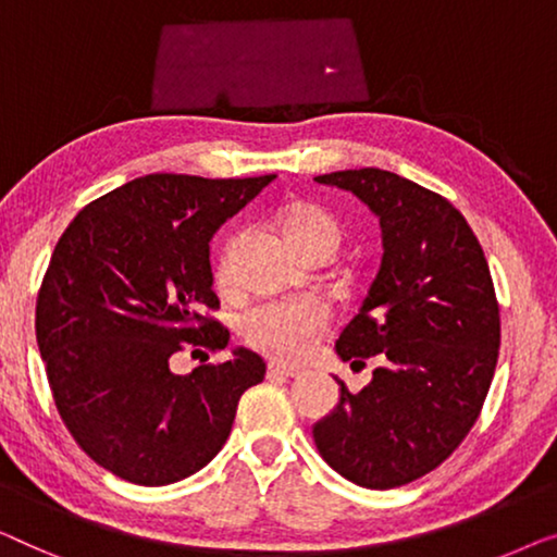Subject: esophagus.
<instances>
[{"instance_id":"1","label":"esophagus","mask_w":557,"mask_h":557,"mask_svg":"<svg viewBox=\"0 0 557 557\" xmlns=\"http://www.w3.org/2000/svg\"><path fill=\"white\" fill-rule=\"evenodd\" d=\"M302 371L293 366H282V363H270L268 366V379H297Z\"/></svg>"}]
</instances>
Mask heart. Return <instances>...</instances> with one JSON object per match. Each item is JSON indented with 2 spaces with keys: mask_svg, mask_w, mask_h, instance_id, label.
<instances>
[{
  "mask_svg": "<svg viewBox=\"0 0 557 557\" xmlns=\"http://www.w3.org/2000/svg\"><path fill=\"white\" fill-rule=\"evenodd\" d=\"M282 230L302 257L325 255L331 260L341 245L338 216L318 203H293L282 211ZM237 237L226 239L216 260V282L226 287L234 272ZM325 327V310L310 300H270L252 305L239 320L242 338L275 360H300Z\"/></svg>",
  "mask_w": 557,
  "mask_h": 557,
  "instance_id": "heart-1",
  "label": "heart"
}]
</instances>
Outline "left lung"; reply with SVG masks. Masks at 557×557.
I'll list each match as a JSON object with an SVG mask.
<instances>
[{"instance_id": "left-lung-1", "label": "left lung", "mask_w": 557, "mask_h": 557, "mask_svg": "<svg viewBox=\"0 0 557 557\" xmlns=\"http://www.w3.org/2000/svg\"><path fill=\"white\" fill-rule=\"evenodd\" d=\"M379 216L381 270L335 350L371 383L312 426L327 465L358 487L394 490L436 469L480 417L499 350V305L472 226L438 194L381 169L315 176Z\"/></svg>"}]
</instances>
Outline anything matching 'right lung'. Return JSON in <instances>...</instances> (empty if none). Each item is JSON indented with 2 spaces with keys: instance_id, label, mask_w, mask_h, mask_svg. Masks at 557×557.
Here are the masks:
<instances>
[{
  "instance_id": "obj_1",
  "label": "right lung",
  "mask_w": 557,
  "mask_h": 557,
  "mask_svg": "<svg viewBox=\"0 0 557 557\" xmlns=\"http://www.w3.org/2000/svg\"><path fill=\"white\" fill-rule=\"evenodd\" d=\"M275 174H148L90 201L62 232L37 295L35 331L54 406L81 449L140 487L207 467L264 360L171 371L184 343L222 350L209 242Z\"/></svg>"
}]
</instances>
